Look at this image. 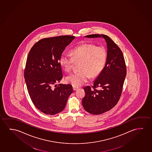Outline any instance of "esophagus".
Listing matches in <instances>:
<instances>
[{
    "mask_svg": "<svg viewBox=\"0 0 152 152\" xmlns=\"http://www.w3.org/2000/svg\"><path fill=\"white\" fill-rule=\"evenodd\" d=\"M72 89H73L74 91H76L77 89H78V87H77L74 86H72Z\"/></svg>",
    "mask_w": 152,
    "mask_h": 152,
    "instance_id": "obj_1",
    "label": "esophagus"
}]
</instances>
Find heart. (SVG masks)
Listing matches in <instances>:
<instances>
[{
    "label": "heart",
    "instance_id": "heart-1",
    "mask_svg": "<svg viewBox=\"0 0 152 152\" xmlns=\"http://www.w3.org/2000/svg\"><path fill=\"white\" fill-rule=\"evenodd\" d=\"M69 57L63 54L59 63L66 72H70L75 63H80V71L66 77V81L74 86H80L91 78L97 77L103 71L107 59L105 47L91 43H84L70 50Z\"/></svg>",
    "mask_w": 152,
    "mask_h": 152
}]
</instances>
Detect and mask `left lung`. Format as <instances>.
Here are the masks:
<instances>
[{
	"instance_id": "1",
	"label": "left lung",
	"mask_w": 152,
	"mask_h": 152,
	"mask_svg": "<svg viewBox=\"0 0 152 152\" xmlns=\"http://www.w3.org/2000/svg\"><path fill=\"white\" fill-rule=\"evenodd\" d=\"M102 36L107 46L106 64L93 85L85 87V96L82 100L85 110L93 115L106 112L117 104L121 96L126 76L125 61L121 50L107 35ZM86 37H98L101 36L92 34Z\"/></svg>"
}]
</instances>
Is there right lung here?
Returning <instances> with one entry per match:
<instances>
[{
    "label": "right lung",
    "mask_w": 152,
    "mask_h": 152,
    "mask_svg": "<svg viewBox=\"0 0 152 152\" xmlns=\"http://www.w3.org/2000/svg\"><path fill=\"white\" fill-rule=\"evenodd\" d=\"M75 37L65 35L43 38L29 52L24 70L27 88L36 107L46 114L61 112L72 93L71 85L53 86L63 78L60 57Z\"/></svg>",
    "instance_id": "1"
}]
</instances>
